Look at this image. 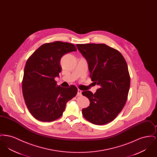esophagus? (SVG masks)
Instances as JSON below:
<instances>
[{
  "label": "esophagus",
  "mask_w": 157,
  "mask_h": 157,
  "mask_svg": "<svg viewBox=\"0 0 157 157\" xmlns=\"http://www.w3.org/2000/svg\"><path fill=\"white\" fill-rule=\"evenodd\" d=\"M77 95H78V96H81V95H82V90H78V92H77Z\"/></svg>",
  "instance_id": "esophagus-1"
}]
</instances>
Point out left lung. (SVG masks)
Returning <instances> with one entry per match:
<instances>
[{"label":"left lung","instance_id":"left-lung-1","mask_svg":"<svg viewBox=\"0 0 157 157\" xmlns=\"http://www.w3.org/2000/svg\"><path fill=\"white\" fill-rule=\"evenodd\" d=\"M86 59L90 78L99 88L95 94L82 92L90 105L82 115L90 122L104 125L114 120L127 102L130 76L127 62L121 53L104 44H77Z\"/></svg>","mask_w":157,"mask_h":157}]
</instances>
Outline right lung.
Returning <instances> with one entry per match:
<instances>
[{
    "label": "right lung",
    "instance_id": "obj_1",
    "mask_svg": "<svg viewBox=\"0 0 157 157\" xmlns=\"http://www.w3.org/2000/svg\"><path fill=\"white\" fill-rule=\"evenodd\" d=\"M76 51L72 44L56 41L40 46L28 59L22 81L23 98L28 110L36 120L51 122L60 118L67 101L75 97L77 88L56 85L55 78L62 71L60 60Z\"/></svg>",
    "mask_w": 157,
    "mask_h": 157
}]
</instances>
